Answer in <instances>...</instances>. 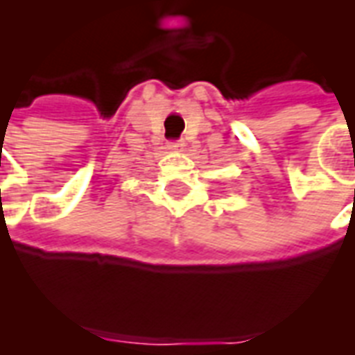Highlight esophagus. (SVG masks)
Segmentation results:
<instances>
[{"instance_id":"1","label":"esophagus","mask_w":355,"mask_h":355,"mask_svg":"<svg viewBox=\"0 0 355 355\" xmlns=\"http://www.w3.org/2000/svg\"><path fill=\"white\" fill-rule=\"evenodd\" d=\"M167 147H169L171 150H182L184 144L180 141V139H177V141H169V144H167Z\"/></svg>"}]
</instances>
